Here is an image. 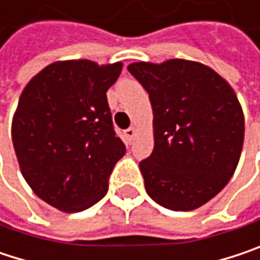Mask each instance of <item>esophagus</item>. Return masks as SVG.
<instances>
[{
    "mask_svg": "<svg viewBox=\"0 0 260 260\" xmlns=\"http://www.w3.org/2000/svg\"><path fill=\"white\" fill-rule=\"evenodd\" d=\"M135 135H137V129H135L134 126H131V128H128V129L125 131V137H126L128 141H132Z\"/></svg>",
    "mask_w": 260,
    "mask_h": 260,
    "instance_id": "obj_1",
    "label": "esophagus"
}]
</instances>
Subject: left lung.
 I'll list each match as a JSON object with an SVG mask.
<instances>
[{
	"instance_id": "8db88e82",
	"label": "left lung",
	"mask_w": 260,
	"mask_h": 260,
	"mask_svg": "<svg viewBox=\"0 0 260 260\" xmlns=\"http://www.w3.org/2000/svg\"><path fill=\"white\" fill-rule=\"evenodd\" d=\"M128 71L153 110V152L140 162L147 194L172 211L200 208L239 162L244 114L234 88L211 68L182 58L131 63Z\"/></svg>"
}]
</instances>
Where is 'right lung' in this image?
I'll list each match as a JSON object with an SVG mask.
<instances>
[{
	"instance_id": "1",
	"label": "right lung",
	"mask_w": 260,
	"mask_h": 260,
	"mask_svg": "<svg viewBox=\"0 0 260 260\" xmlns=\"http://www.w3.org/2000/svg\"><path fill=\"white\" fill-rule=\"evenodd\" d=\"M122 66L55 61L31 78L19 98L12 141L22 176L43 202L63 212L98 203L126 152L107 101Z\"/></svg>"
}]
</instances>
